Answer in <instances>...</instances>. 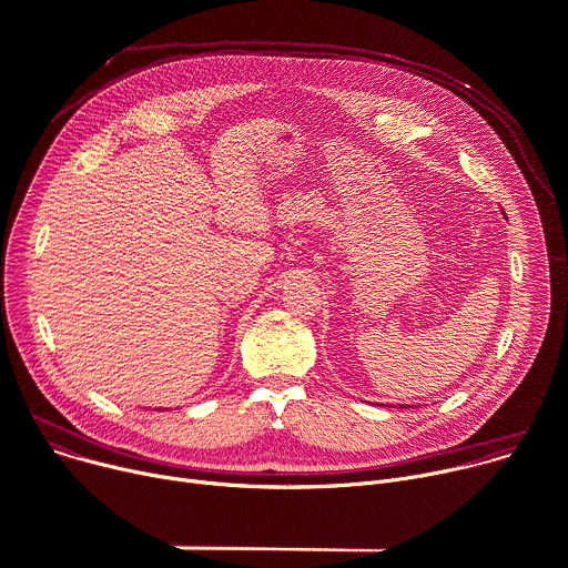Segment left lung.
<instances>
[{
  "label": "left lung",
  "mask_w": 568,
  "mask_h": 568,
  "mask_svg": "<svg viewBox=\"0 0 568 568\" xmlns=\"http://www.w3.org/2000/svg\"><path fill=\"white\" fill-rule=\"evenodd\" d=\"M403 407H412V405H403Z\"/></svg>",
  "instance_id": "8db88e82"
}]
</instances>
